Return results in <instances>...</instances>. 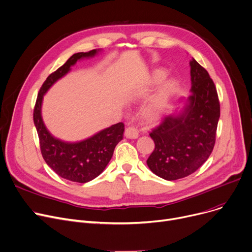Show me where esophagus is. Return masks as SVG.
I'll list each match as a JSON object with an SVG mask.
<instances>
[{
    "mask_svg": "<svg viewBox=\"0 0 252 252\" xmlns=\"http://www.w3.org/2000/svg\"><path fill=\"white\" fill-rule=\"evenodd\" d=\"M125 136L127 139H137L139 137V131L135 126H128L125 130Z\"/></svg>",
    "mask_w": 252,
    "mask_h": 252,
    "instance_id": "obj_1",
    "label": "esophagus"
}]
</instances>
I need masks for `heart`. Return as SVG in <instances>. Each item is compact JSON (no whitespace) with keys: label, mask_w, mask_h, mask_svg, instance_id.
<instances>
[{"label":"heart","mask_w":252,"mask_h":252,"mask_svg":"<svg viewBox=\"0 0 252 252\" xmlns=\"http://www.w3.org/2000/svg\"><path fill=\"white\" fill-rule=\"evenodd\" d=\"M165 78L166 73L164 71L155 70L151 72L145 80V92L143 94H146V92L158 86L165 80ZM177 89L178 82L175 79H168L164 81L157 88L155 93L143 105L141 109V117L143 121L149 124H153L160 121L165 114L166 110L168 109L169 104Z\"/></svg>","instance_id":"obj_1"}]
</instances>
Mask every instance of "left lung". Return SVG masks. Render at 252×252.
Segmentation results:
<instances>
[{
  "label": "left lung",
  "mask_w": 252,
  "mask_h": 252,
  "mask_svg": "<svg viewBox=\"0 0 252 252\" xmlns=\"http://www.w3.org/2000/svg\"><path fill=\"white\" fill-rule=\"evenodd\" d=\"M191 89L183 106L175 108L150 137L155 150L147 160L150 170L165 180L195 172L210 157L216 142L220 103L209 73L194 59L189 62Z\"/></svg>",
  "instance_id": "1"
}]
</instances>
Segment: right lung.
Instances as JSON below:
<instances>
[{
	"label": "right lung",
	"mask_w": 252,
	"mask_h": 252,
	"mask_svg": "<svg viewBox=\"0 0 252 252\" xmlns=\"http://www.w3.org/2000/svg\"><path fill=\"white\" fill-rule=\"evenodd\" d=\"M99 52L101 49L75 54L61 68L50 74L39 90L33 111V122L38 133L44 161L59 176L79 183L91 181L103 172L113 155L115 146L123 140L125 125L123 123L112 125L79 142H64L54 137L46 128L42 120L41 106L45 93L58 80L71 71V66L80 60L95 57Z\"/></svg>",
	"instance_id": "add662e5"
}]
</instances>
